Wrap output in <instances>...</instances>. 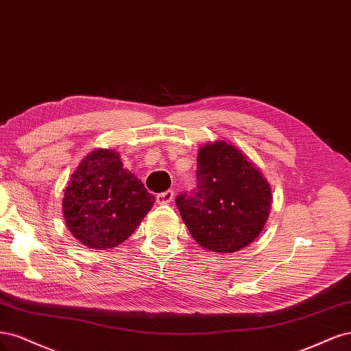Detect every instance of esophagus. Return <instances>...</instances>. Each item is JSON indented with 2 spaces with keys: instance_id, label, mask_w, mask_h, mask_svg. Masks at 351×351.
<instances>
[{
  "instance_id": "esophagus-1",
  "label": "esophagus",
  "mask_w": 351,
  "mask_h": 351,
  "mask_svg": "<svg viewBox=\"0 0 351 351\" xmlns=\"http://www.w3.org/2000/svg\"><path fill=\"white\" fill-rule=\"evenodd\" d=\"M173 197H175V192L169 189L166 192H162V194H157L156 201H157V204L163 206V204H169V202L173 201Z\"/></svg>"
}]
</instances>
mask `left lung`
Segmentation results:
<instances>
[{
  "instance_id": "8db88e82",
  "label": "left lung",
  "mask_w": 351,
  "mask_h": 351,
  "mask_svg": "<svg viewBox=\"0 0 351 351\" xmlns=\"http://www.w3.org/2000/svg\"><path fill=\"white\" fill-rule=\"evenodd\" d=\"M197 189L176 197L195 242L211 252L233 254L263 232L271 210V186L259 167L232 143L199 147Z\"/></svg>"
}]
</instances>
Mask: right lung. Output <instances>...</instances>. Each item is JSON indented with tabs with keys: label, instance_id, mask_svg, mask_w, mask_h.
Here are the masks:
<instances>
[{
	"label": "right lung",
	"instance_id": "add662e5",
	"mask_svg": "<svg viewBox=\"0 0 351 351\" xmlns=\"http://www.w3.org/2000/svg\"><path fill=\"white\" fill-rule=\"evenodd\" d=\"M154 204L141 180L114 149H96L77 166L64 191L71 234L88 250H112L134 233Z\"/></svg>",
	"mask_w": 351,
	"mask_h": 351
}]
</instances>
